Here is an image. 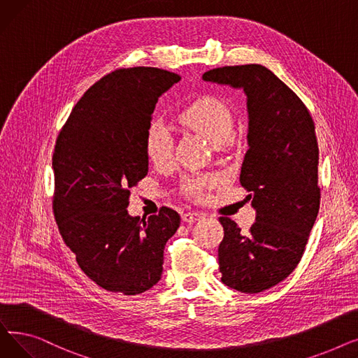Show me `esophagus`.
<instances>
[{
  "label": "esophagus",
  "instance_id": "34e87169",
  "mask_svg": "<svg viewBox=\"0 0 358 358\" xmlns=\"http://www.w3.org/2000/svg\"><path fill=\"white\" fill-rule=\"evenodd\" d=\"M200 219H203V213H199V212H189V213L182 215V220L187 223H193Z\"/></svg>",
  "mask_w": 358,
  "mask_h": 358
}]
</instances>
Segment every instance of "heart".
Masks as SVG:
<instances>
[{"label":"heart","instance_id":"obj_1","mask_svg":"<svg viewBox=\"0 0 358 358\" xmlns=\"http://www.w3.org/2000/svg\"><path fill=\"white\" fill-rule=\"evenodd\" d=\"M182 127L192 129L213 143H223L234 129V117L224 101L212 94H203L184 106L177 115ZM145 154L157 168H166L173 164V139L168 129L154 123L146 131ZM216 184L213 177H190L184 181L185 192L192 196H203L206 190Z\"/></svg>","mask_w":358,"mask_h":358}]
</instances>
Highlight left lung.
<instances>
[{
	"label": "left lung",
	"mask_w": 358,
	"mask_h": 358,
	"mask_svg": "<svg viewBox=\"0 0 358 358\" xmlns=\"http://www.w3.org/2000/svg\"><path fill=\"white\" fill-rule=\"evenodd\" d=\"M204 81L242 88L248 107V150L239 182L257 212L247 234L219 217L222 283L242 293L264 292L283 281L305 252L321 203L319 149L308 107L262 65L215 68Z\"/></svg>",
	"instance_id": "1"
}]
</instances>
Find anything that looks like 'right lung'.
Here are the masks:
<instances>
[{
	"label": "right lung",
	"instance_id": "add662e5",
	"mask_svg": "<svg viewBox=\"0 0 358 358\" xmlns=\"http://www.w3.org/2000/svg\"><path fill=\"white\" fill-rule=\"evenodd\" d=\"M181 80L158 68L116 69L91 85L56 139L53 215L80 268L107 292L135 296L161 280L164 248L180 215L127 213L148 174L145 136L161 94Z\"/></svg>",
	"mask_w": 358,
	"mask_h": 358
}]
</instances>
